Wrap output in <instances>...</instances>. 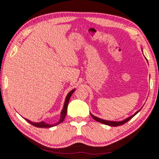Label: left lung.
I'll use <instances>...</instances> for the list:
<instances>
[{"mask_svg": "<svg viewBox=\"0 0 159 159\" xmlns=\"http://www.w3.org/2000/svg\"><path fill=\"white\" fill-rule=\"evenodd\" d=\"M139 111H140V110H138L137 112H135V114H134V115H133L132 116H131V117H128V118L125 119V120H122V121H119V122H115V121H108V120H102V119L98 118V117H95L94 115H93L92 114H90V115H91V117H93V118L95 120L97 121V122H99V123H103V124H105V125H110V126H118V125H121L124 124V123H125L126 122H128V121H129V120H131V119L132 118V117H133L134 116V115H137V113L139 112Z\"/></svg>", "mask_w": 159, "mask_h": 159, "instance_id": "1", "label": "left lung"}]
</instances>
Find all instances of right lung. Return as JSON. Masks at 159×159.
Segmentation results:
<instances>
[{"instance_id":"right-lung-1","label":"right lung","mask_w":159,"mask_h":159,"mask_svg":"<svg viewBox=\"0 0 159 159\" xmlns=\"http://www.w3.org/2000/svg\"><path fill=\"white\" fill-rule=\"evenodd\" d=\"M75 89L72 90L71 91H70L69 93V94L66 96V98L65 103H64V106H63V109L61 113V118H60L59 121L57 123H55V124H53V125H51V124H47V123H44V121H42V122H40V123H34V122H31V121L27 120V119H25V120L28 121V123H30L32 125H34V126H36V127H38V128H50V127L55 126V125H56L57 124H59V123H62L63 121V120H64L66 115L67 107H68V104H69V99H70V98H71L72 93L75 92Z\"/></svg>"}]
</instances>
